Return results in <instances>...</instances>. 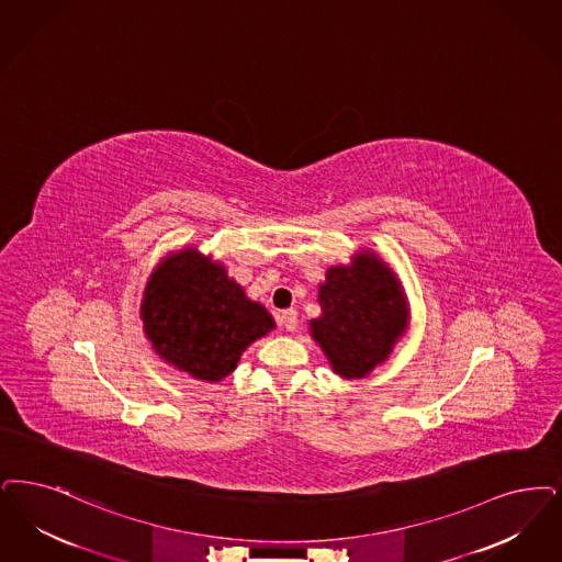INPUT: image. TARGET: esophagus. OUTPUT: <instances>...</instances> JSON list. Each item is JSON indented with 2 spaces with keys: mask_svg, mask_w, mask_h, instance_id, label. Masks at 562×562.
Here are the masks:
<instances>
[{
  "mask_svg": "<svg viewBox=\"0 0 562 562\" xmlns=\"http://www.w3.org/2000/svg\"><path fill=\"white\" fill-rule=\"evenodd\" d=\"M280 322H282V326L289 330V333H294L296 330V312L294 310H284L282 314H280Z\"/></svg>",
  "mask_w": 562,
  "mask_h": 562,
  "instance_id": "obj_1",
  "label": "esophagus"
}]
</instances>
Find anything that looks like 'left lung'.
<instances>
[{
  "label": "left lung",
  "instance_id": "8db88e82",
  "mask_svg": "<svg viewBox=\"0 0 562 562\" xmlns=\"http://www.w3.org/2000/svg\"><path fill=\"white\" fill-rule=\"evenodd\" d=\"M317 303L322 314L310 322V335L345 381L363 379L389 360L409 326L404 286L372 248L328 268Z\"/></svg>",
  "mask_w": 562,
  "mask_h": 562
}]
</instances>
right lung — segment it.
I'll list each match as a JSON object with an SVG mask.
<instances>
[{"label": "right lung", "instance_id": "right-lung-1", "mask_svg": "<svg viewBox=\"0 0 562 562\" xmlns=\"http://www.w3.org/2000/svg\"><path fill=\"white\" fill-rule=\"evenodd\" d=\"M139 317L160 360L202 382L229 376L248 347L276 328L224 263L196 247L171 250L148 276Z\"/></svg>", "mask_w": 562, "mask_h": 562}]
</instances>
